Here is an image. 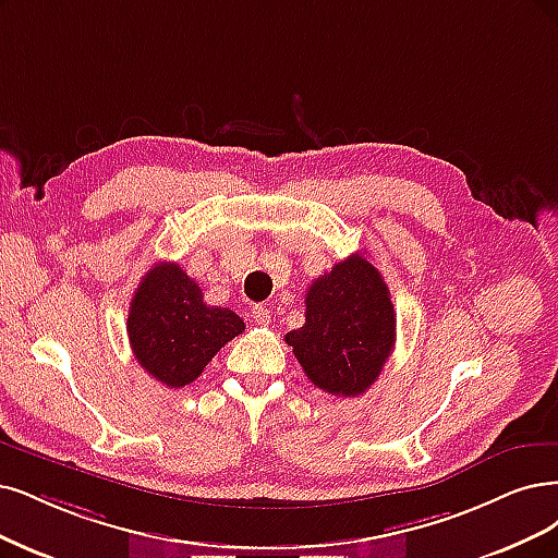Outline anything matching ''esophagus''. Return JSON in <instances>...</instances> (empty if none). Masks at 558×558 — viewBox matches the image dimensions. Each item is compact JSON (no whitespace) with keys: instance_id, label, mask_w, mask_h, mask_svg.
Here are the masks:
<instances>
[{"instance_id":"1","label":"esophagus","mask_w":558,"mask_h":558,"mask_svg":"<svg viewBox=\"0 0 558 558\" xmlns=\"http://www.w3.org/2000/svg\"><path fill=\"white\" fill-rule=\"evenodd\" d=\"M253 319L259 326H266L268 322H271V307H268V305H255L253 307Z\"/></svg>"}]
</instances>
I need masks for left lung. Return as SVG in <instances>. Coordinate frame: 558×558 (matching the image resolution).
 Segmentation results:
<instances>
[{
    "mask_svg": "<svg viewBox=\"0 0 558 558\" xmlns=\"http://www.w3.org/2000/svg\"><path fill=\"white\" fill-rule=\"evenodd\" d=\"M284 342L324 393L363 396L396 344V313L381 274L359 253L338 262L307 290L305 324Z\"/></svg>",
    "mask_w": 558,
    "mask_h": 558,
    "instance_id": "obj_1",
    "label": "left lung"
}]
</instances>
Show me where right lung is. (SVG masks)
<instances>
[{
  "mask_svg": "<svg viewBox=\"0 0 558 558\" xmlns=\"http://www.w3.org/2000/svg\"><path fill=\"white\" fill-rule=\"evenodd\" d=\"M126 331L137 363L162 386L181 388L195 381L245 324L230 307L206 305L179 264L160 262L137 284Z\"/></svg>",
  "mask_w": 558,
  "mask_h": 558,
  "instance_id": "add662e5",
  "label": "right lung"
}]
</instances>
